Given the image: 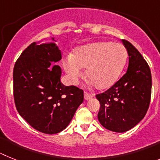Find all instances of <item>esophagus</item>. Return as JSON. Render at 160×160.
I'll use <instances>...</instances> for the list:
<instances>
[{"instance_id": "esophagus-1", "label": "esophagus", "mask_w": 160, "mask_h": 160, "mask_svg": "<svg viewBox=\"0 0 160 160\" xmlns=\"http://www.w3.org/2000/svg\"><path fill=\"white\" fill-rule=\"evenodd\" d=\"M92 97H93V94L88 93V92H84V99H85L86 101L91 99V98H92Z\"/></svg>"}]
</instances>
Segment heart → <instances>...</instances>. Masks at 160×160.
<instances>
[{
	"instance_id": "1",
	"label": "heart",
	"mask_w": 160,
	"mask_h": 160,
	"mask_svg": "<svg viewBox=\"0 0 160 160\" xmlns=\"http://www.w3.org/2000/svg\"><path fill=\"white\" fill-rule=\"evenodd\" d=\"M127 51L122 43L96 42L78 47L63 62L69 81L76 84L86 68L88 80L99 89L115 84L125 68Z\"/></svg>"
}]
</instances>
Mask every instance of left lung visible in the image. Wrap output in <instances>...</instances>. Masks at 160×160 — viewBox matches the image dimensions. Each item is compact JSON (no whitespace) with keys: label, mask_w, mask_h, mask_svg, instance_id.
Wrapping results in <instances>:
<instances>
[{"label":"left lung","mask_w":160,"mask_h":160,"mask_svg":"<svg viewBox=\"0 0 160 160\" xmlns=\"http://www.w3.org/2000/svg\"><path fill=\"white\" fill-rule=\"evenodd\" d=\"M127 50L129 65L126 73L110 88L97 94L101 108L100 123L107 130L122 133L142 120L151 97V73L149 65L130 42L122 39Z\"/></svg>","instance_id":"1"}]
</instances>
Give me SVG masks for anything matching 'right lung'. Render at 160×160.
<instances>
[{
  "label": "right lung",
  "mask_w": 160,
  "mask_h": 160,
  "mask_svg": "<svg viewBox=\"0 0 160 160\" xmlns=\"http://www.w3.org/2000/svg\"><path fill=\"white\" fill-rule=\"evenodd\" d=\"M61 58L60 50L54 42H33L21 54L13 68L17 110L33 128L44 134L64 130L84 101V91L63 85L60 67L51 65Z\"/></svg>",
  "instance_id": "right-lung-1"
}]
</instances>
